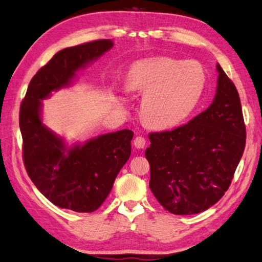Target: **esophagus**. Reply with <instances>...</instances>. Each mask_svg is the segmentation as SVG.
<instances>
[{"label":"esophagus","mask_w":262,"mask_h":262,"mask_svg":"<svg viewBox=\"0 0 262 262\" xmlns=\"http://www.w3.org/2000/svg\"><path fill=\"white\" fill-rule=\"evenodd\" d=\"M146 144V139L143 136H137L134 139V145H135L136 148H144Z\"/></svg>","instance_id":"34e87169"}]
</instances>
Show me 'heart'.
I'll return each instance as SVG.
<instances>
[{"instance_id": "obj_1", "label": "heart", "mask_w": 262, "mask_h": 262, "mask_svg": "<svg viewBox=\"0 0 262 262\" xmlns=\"http://www.w3.org/2000/svg\"><path fill=\"white\" fill-rule=\"evenodd\" d=\"M205 79L203 67L196 61L150 58L132 66L127 87L144 93L141 115L146 124L169 128L181 124L195 109Z\"/></svg>"}]
</instances>
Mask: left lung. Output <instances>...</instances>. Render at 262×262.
Returning <instances> with one entry per match:
<instances>
[{
  "label": "left lung",
  "mask_w": 262,
  "mask_h": 262,
  "mask_svg": "<svg viewBox=\"0 0 262 262\" xmlns=\"http://www.w3.org/2000/svg\"><path fill=\"white\" fill-rule=\"evenodd\" d=\"M213 102L187 124L150 133L149 187L173 214L208 210L228 191L246 146L238 90L220 64Z\"/></svg>",
  "instance_id": "8db88e82"
}]
</instances>
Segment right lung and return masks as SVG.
<instances>
[{"label":"right lung","mask_w":262,"mask_h":262,"mask_svg":"<svg viewBox=\"0 0 262 262\" xmlns=\"http://www.w3.org/2000/svg\"><path fill=\"white\" fill-rule=\"evenodd\" d=\"M113 45L112 40L102 39L57 52L31 79L21 102L24 166L36 188L59 208L86 213L96 211L130 156L134 133L129 129L105 134L68 148L41 120V100L70 84L79 69Z\"/></svg>","instance_id":"obj_1"}]
</instances>
